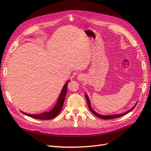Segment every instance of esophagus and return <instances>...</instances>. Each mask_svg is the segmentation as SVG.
<instances>
[{
	"instance_id": "esophagus-1",
	"label": "esophagus",
	"mask_w": 151,
	"mask_h": 151,
	"mask_svg": "<svg viewBox=\"0 0 151 151\" xmlns=\"http://www.w3.org/2000/svg\"><path fill=\"white\" fill-rule=\"evenodd\" d=\"M85 79V76L83 74V73L81 74H79L78 76H77V80L79 81H83Z\"/></svg>"
}]
</instances>
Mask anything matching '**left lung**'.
I'll list each match as a JSON object with an SVG mask.
<instances>
[{
  "label": "left lung",
  "instance_id": "8db88e82",
  "mask_svg": "<svg viewBox=\"0 0 151 151\" xmlns=\"http://www.w3.org/2000/svg\"><path fill=\"white\" fill-rule=\"evenodd\" d=\"M85 97L86 98V100H87V103H88V107L90 109V111L92 112L94 115H96V116H98V118H102V119H104V120H109V119H113V118H118V117H120L123 115H126V114L129 113V112H130L132 110H133V109H134V108L135 107L136 104H137L138 101L136 103V104L134 105V106H133V108H131L130 109H129V111H127L125 113H122V114H116V115H100V114L96 112L94 110H93L92 107H91V103H90V100H89V98L88 97V96L87 95L86 93H85Z\"/></svg>",
  "mask_w": 151,
  "mask_h": 151
}]
</instances>
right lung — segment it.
I'll return each mask as SVG.
<instances>
[{
  "label": "right lung",
  "instance_id": "add662e5",
  "mask_svg": "<svg viewBox=\"0 0 151 151\" xmlns=\"http://www.w3.org/2000/svg\"><path fill=\"white\" fill-rule=\"evenodd\" d=\"M69 81L70 80H68L66 82V83L64 84V86H63L60 96H59L57 101L56 103V104L55 105V106L51 109V110H50L49 111H45L42 113H40V114H38V115H35V114L33 115V114L26 113L22 111H21L23 114H24V115H26V116L33 118L35 119H38V120L53 119V118H54L55 117H56L58 115V113H60L62 110L63 105V102L65 101V96L67 91V84Z\"/></svg>",
  "mask_w": 151,
  "mask_h": 151
}]
</instances>
